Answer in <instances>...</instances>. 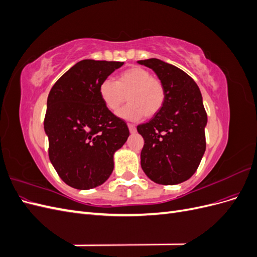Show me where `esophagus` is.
Here are the masks:
<instances>
[{"mask_svg":"<svg viewBox=\"0 0 257 257\" xmlns=\"http://www.w3.org/2000/svg\"><path fill=\"white\" fill-rule=\"evenodd\" d=\"M127 126H128V130H130V132H131L132 134L136 133V126L134 125V124H130V123H128Z\"/></svg>","mask_w":257,"mask_h":257,"instance_id":"obj_1","label":"esophagus"}]
</instances>
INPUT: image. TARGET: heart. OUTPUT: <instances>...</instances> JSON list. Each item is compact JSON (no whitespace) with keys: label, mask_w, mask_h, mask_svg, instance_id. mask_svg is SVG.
Returning a JSON list of instances; mask_svg holds the SVG:
<instances>
[{"label":"heart","mask_w":257,"mask_h":257,"mask_svg":"<svg viewBox=\"0 0 257 257\" xmlns=\"http://www.w3.org/2000/svg\"><path fill=\"white\" fill-rule=\"evenodd\" d=\"M99 97L105 107L111 112L122 108L119 115L126 120H139L157 114L164 106L166 99L165 85L148 69L142 66H131L115 76V80L104 79L98 87Z\"/></svg>","instance_id":"1"}]
</instances>
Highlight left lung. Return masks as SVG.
I'll return each instance as SVG.
<instances>
[{"label": "left lung", "mask_w": 257, "mask_h": 257, "mask_svg": "<svg viewBox=\"0 0 257 257\" xmlns=\"http://www.w3.org/2000/svg\"><path fill=\"white\" fill-rule=\"evenodd\" d=\"M164 83L162 109L137 126L144 137L142 168L152 181L173 185L190 179L206 150L207 113L198 85L182 69L159 59L138 61Z\"/></svg>", "instance_id": "8db88e82"}]
</instances>
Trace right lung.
<instances>
[{
  "mask_svg": "<svg viewBox=\"0 0 257 257\" xmlns=\"http://www.w3.org/2000/svg\"><path fill=\"white\" fill-rule=\"evenodd\" d=\"M123 62L82 60L51 88L44 128L48 154L67 185L89 190L103 184L113 170V153L130 135L126 123L105 107L100 82Z\"/></svg>",
  "mask_w": 257,
  "mask_h": 257,
  "instance_id": "right-lung-1",
  "label": "right lung"
}]
</instances>
